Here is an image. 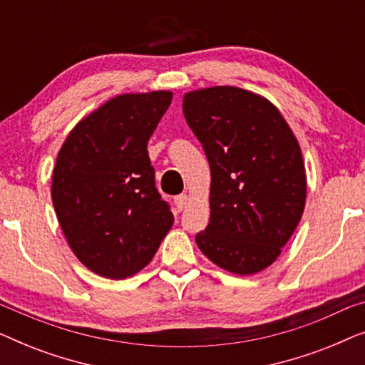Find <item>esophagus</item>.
<instances>
[{
	"label": "esophagus",
	"mask_w": 365,
	"mask_h": 365,
	"mask_svg": "<svg viewBox=\"0 0 365 365\" xmlns=\"http://www.w3.org/2000/svg\"><path fill=\"white\" fill-rule=\"evenodd\" d=\"M187 202H189L187 194H179V196L174 197V204H176L178 211H184V207L187 206Z\"/></svg>",
	"instance_id": "34e87169"
}]
</instances>
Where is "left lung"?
Instances as JSON below:
<instances>
[{
    "label": "left lung",
    "mask_w": 365,
    "mask_h": 365,
    "mask_svg": "<svg viewBox=\"0 0 365 365\" xmlns=\"http://www.w3.org/2000/svg\"><path fill=\"white\" fill-rule=\"evenodd\" d=\"M182 113L211 168V217L197 247L231 274L264 271L306 206V168L292 129L269 99L237 86L189 91Z\"/></svg>",
    "instance_id": "1"
}]
</instances>
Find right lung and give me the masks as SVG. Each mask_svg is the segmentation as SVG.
<instances>
[{
    "instance_id": "add662e5",
    "label": "right lung",
    "mask_w": 365,
    "mask_h": 365,
    "mask_svg": "<svg viewBox=\"0 0 365 365\" xmlns=\"http://www.w3.org/2000/svg\"><path fill=\"white\" fill-rule=\"evenodd\" d=\"M171 99L166 89L118 94L84 116L59 149L54 211L74 256L98 276L133 277L173 226L148 156Z\"/></svg>"
}]
</instances>
